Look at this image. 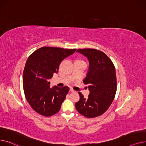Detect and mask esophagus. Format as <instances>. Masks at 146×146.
<instances>
[{
    "instance_id": "1",
    "label": "esophagus",
    "mask_w": 146,
    "mask_h": 146,
    "mask_svg": "<svg viewBox=\"0 0 146 146\" xmlns=\"http://www.w3.org/2000/svg\"><path fill=\"white\" fill-rule=\"evenodd\" d=\"M70 91H71V92H74L75 91H74L72 88H70Z\"/></svg>"
}]
</instances>
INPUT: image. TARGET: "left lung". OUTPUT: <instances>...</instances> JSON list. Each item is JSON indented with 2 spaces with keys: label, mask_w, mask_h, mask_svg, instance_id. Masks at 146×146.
<instances>
[{
  "label": "left lung",
  "mask_w": 146,
  "mask_h": 146,
  "mask_svg": "<svg viewBox=\"0 0 146 146\" xmlns=\"http://www.w3.org/2000/svg\"><path fill=\"white\" fill-rule=\"evenodd\" d=\"M76 52L87 57L90 66L83 82L88 84L90 93L85 98L81 92L75 103L78 113L87 118L103 114L112 103L117 91L115 66L108 56L96 49H78Z\"/></svg>",
  "instance_id": "left-lung-1"
}]
</instances>
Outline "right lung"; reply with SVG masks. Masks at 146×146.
<instances>
[{
    "mask_svg": "<svg viewBox=\"0 0 146 146\" xmlns=\"http://www.w3.org/2000/svg\"><path fill=\"white\" fill-rule=\"evenodd\" d=\"M75 50L44 46L28 57L23 74L24 94L32 108L40 115L52 116L61 108L70 88L67 86L50 88L49 79L58 72L62 60Z\"/></svg>",
    "mask_w": 146,
    "mask_h": 146,
    "instance_id": "add662e5",
    "label": "right lung"
}]
</instances>
